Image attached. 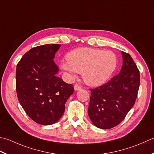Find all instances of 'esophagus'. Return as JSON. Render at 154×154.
I'll return each mask as SVG.
<instances>
[{
	"label": "esophagus",
	"instance_id": "obj_1",
	"mask_svg": "<svg viewBox=\"0 0 154 154\" xmlns=\"http://www.w3.org/2000/svg\"><path fill=\"white\" fill-rule=\"evenodd\" d=\"M81 89V87L79 85H78V84H75L74 85V89L75 91H77V90H79Z\"/></svg>",
	"mask_w": 154,
	"mask_h": 154
}]
</instances>
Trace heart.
Segmentation results:
<instances>
[{"label":"heart","mask_w":154,"mask_h":154,"mask_svg":"<svg viewBox=\"0 0 154 154\" xmlns=\"http://www.w3.org/2000/svg\"><path fill=\"white\" fill-rule=\"evenodd\" d=\"M67 62H63V70L73 75L82 74L84 81L91 86L104 83L111 76L117 66L116 54L111 51L81 47L71 51Z\"/></svg>","instance_id":"1"}]
</instances>
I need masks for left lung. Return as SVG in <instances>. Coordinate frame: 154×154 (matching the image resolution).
<instances>
[{"label": "left lung", "instance_id": "left-lung-1", "mask_svg": "<svg viewBox=\"0 0 154 154\" xmlns=\"http://www.w3.org/2000/svg\"><path fill=\"white\" fill-rule=\"evenodd\" d=\"M123 65L119 74L106 83L90 89L88 114L100 129L119 125L135 104L140 83L139 69L129 54L123 52Z\"/></svg>", "mask_w": 154, "mask_h": 154}]
</instances>
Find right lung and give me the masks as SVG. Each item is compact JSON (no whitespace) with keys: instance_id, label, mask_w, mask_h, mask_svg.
<instances>
[{"instance_id":"obj_1","label":"right lung","mask_w":154,"mask_h":154,"mask_svg":"<svg viewBox=\"0 0 154 154\" xmlns=\"http://www.w3.org/2000/svg\"><path fill=\"white\" fill-rule=\"evenodd\" d=\"M61 45H44L30 49L16 69V90L19 103L33 121L51 125L59 121L65 103L73 93L72 84L56 76L53 59Z\"/></svg>"}]
</instances>
